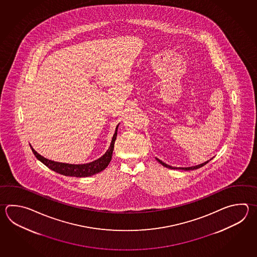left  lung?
<instances>
[{
	"mask_svg": "<svg viewBox=\"0 0 257 257\" xmlns=\"http://www.w3.org/2000/svg\"><path fill=\"white\" fill-rule=\"evenodd\" d=\"M157 161L160 163L161 165H163L164 167H166V168H170V169H182V170H194V169H198V168H201V167H203L205 166L207 163L209 162L210 160H208V161H206V162L202 163V164H200V165H198V166H195V167H190V168H174V167H171V166H169V165H167L166 163L162 162L161 160H159L158 158H157Z\"/></svg>",
	"mask_w": 257,
	"mask_h": 257,
	"instance_id": "obj_1",
	"label": "left lung"
}]
</instances>
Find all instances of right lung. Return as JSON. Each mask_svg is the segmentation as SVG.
Instances as JSON below:
<instances>
[{"mask_svg":"<svg viewBox=\"0 0 257 257\" xmlns=\"http://www.w3.org/2000/svg\"><path fill=\"white\" fill-rule=\"evenodd\" d=\"M117 130H118V125L116 127L115 133L111 139L110 147L104 155L102 157H100L99 159L92 161V162L87 163V164H81V165H74L73 164L72 165V164H66V163L55 162V161L49 160V159L40 156L31 146L30 147H31L32 151L37 159L53 171L64 175V176H69V177H77V178L89 177V176H92L95 174L100 173L102 170H104L105 168H107L108 165L110 164L111 157H112L113 148H114L116 137H117Z\"/></svg>","mask_w":257,"mask_h":257,"instance_id":"add662e5","label":"right lung"}]
</instances>
